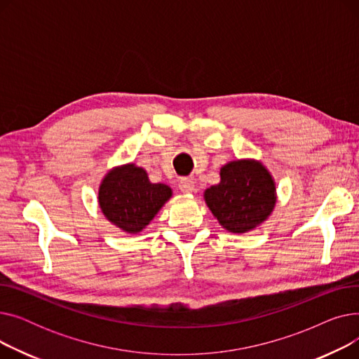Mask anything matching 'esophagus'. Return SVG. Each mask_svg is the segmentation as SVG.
Here are the masks:
<instances>
[{"label": "esophagus", "mask_w": 359, "mask_h": 359, "mask_svg": "<svg viewBox=\"0 0 359 359\" xmlns=\"http://www.w3.org/2000/svg\"><path fill=\"white\" fill-rule=\"evenodd\" d=\"M179 189L183 192V194H192L195 191V182L192 179H182L179 182Z\"/></svg>", "instance_id": "esophagus-1"}]
</instances>
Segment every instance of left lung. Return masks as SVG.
I'll return each mask as SVG.
<instances>
[{
    "mask_svg": "<svg viewBox=\"0 0 359 359\" xmlns=\"http://www.w3.org/2000/svg\"><path fill=\"white\" fill-rule=\"evenodd\" d=\"M205 201L224 229L246 233L265 221L275 205V183L257 161H231L221 182L205 191Z\"/></svg>",
    "mask_w": 359,
    "mask_h": 359,
    "instance_id": "left-lung-1",
    "label": "left lung"
}]
</instances>
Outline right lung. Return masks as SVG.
Masks as SVG:
<instances>
[{"label":"right lung","mask_w":359,"mask_h":359,"mask_svg":"<svg viewBox=\"0 0 359 359\" xmlns=\"http://www.w3.org/2000/svg\"><path fill=\"white\" fill-rule=\"evenodd\" d=\"M170 196L168 186L151 183L144 168L128 164L111 170L103 179L99 203L110 222L135 234L147 227Z\"/></svg>","instance_id":"obj_1"}]
</instances>
